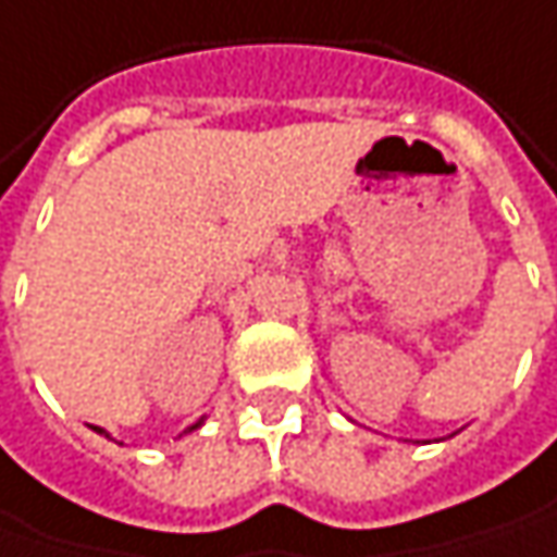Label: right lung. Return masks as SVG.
<instances>
[{
	"label": "right lung",
	"instance_id": "obj_1",
	"mask_svg": "<svg viewBox=\"0 0 557 557\" xmlns=\"http://www.w3.org/2000/svg\"><path fill=\"white\" fill-rule=\"evenodd\" d=\"M193 428H199V421H196V424H193ZM95 431H100V428H95Z\"/></svg>",
	"mask_w": 557,
	"mask_h": 557
}]
</instances>
